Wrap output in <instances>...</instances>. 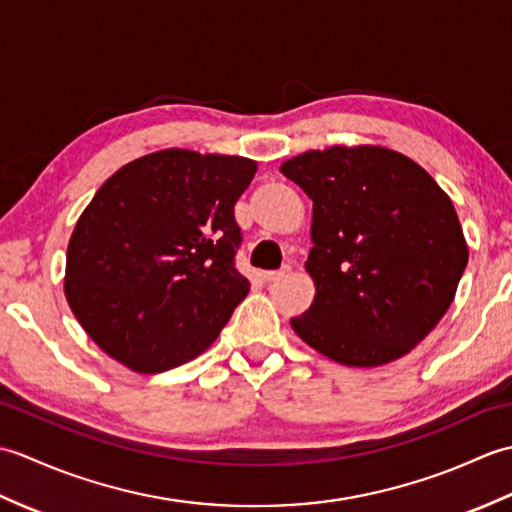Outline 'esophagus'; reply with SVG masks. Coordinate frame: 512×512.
Instances as JSON below:
<instances>
[{
    "label": "esophagus",
    "instance_id": "esophagus-1",
    "mask_svg": "<svg viewBox=\"0 0 512 512\" xmlns=\"http://www.w3.org/2000/svg\"><path fill=\"white\" fill-rule=\"evenodd\" d=\"M288 273H290V266H284L279 270H266L264 281H279V279H284Z\"/></svg>",
    "mask_w": 512,
    "mask_h": 512
}]
</instances>
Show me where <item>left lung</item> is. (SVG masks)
<instances>
[{
  "mask_svg": "<svg viewBox=\"0 0 512 512\" xmlns=\"http://www.w3.org/2000/svg\"><path fill=\"white\" fill-rule=\"evenodd\" d=\"M279 169L312 200L306 270L317 295L292 330L347 367L409 354L449 310L469 262L449 195L378 145L306 151Z\"/></svg>",
  "mask_w": 512,
  "mask_h": 512,
  "instance_id": "obj_1",
  "label": "left lung"
}]
</instances>
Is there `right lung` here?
Masks as SVG:
<instances>
[{
  "label": "right lung",
  "instance_id": "obj_1",
  "mask_svg": "<svg viewBox=\"0 0 512 512\" xmlns=\"http://www.w3.org/2000/svg\"><path fill=\"white\" fill-rule=\"evenodd\" d=\"M255 171L242 156L162 149L103 182L72 231L63 290L107 356L158 374L220 336L248 295L233 206Z\"/></svg>",
  "mask_w": 512,
  "mask_h": 512
}]
</instances>
